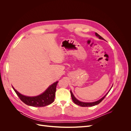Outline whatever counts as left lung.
Segmentation results:
<instances>
[{
    "label": "left lung",
    "mask_w": 131,
    "mask_h": 131,
    "mask_svg": "<svg viewBox=\"0 0 131 131\" xmlns=\"http://www.w3.org/2000/svg\"><path fill=\"white\" fill-rule=\"evenodd\" d=\"M95 34H96V36H97V37H98L99 39H102V40H104V39L101 36H100V35H99L98 34H97V33H95ZM112 87H113V86H112ZM112 88H111V89L112 88ZM111 89H110V90H111ZM110 90L109 91V92L110 91ZM109 92H108V93H107L103 97H102L101 99H100V100H98V101H96V102H90V103H89V102H82L79 101V100H78L77 99L74 97V94H73V93H72V91H70V94H71V96H72V100H73V101L74 102L75 104H77V105H79V106H81L87 107V106H94V105H97V104H100V103H101L103 100H104V98L105 97V96H106V95L108 94V93H109Z\"/></svg>",
    "instance_id": "left-lung-1"
}]
</instances>
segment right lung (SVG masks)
I'll list each match as a JSON object with an SVG mask.
<instances>
[{
	"label": "right lung",
	"instance_id": "1",
	"mask_svg": "<svg viewBox=\"0 0 131 131\" xmlns=\"http://www.w3.org/2000/svg\"><path fill=\"white\" fill-rule=\"evenodd\" d=\"M58 82H54L46 89L44 92L35 97L24 96L19 93L14 88V87H13V88L19 99L26 104L35 107H42L48 105L53 102Z\"/></svg>",
	"mask_w": 131,
	"mask_h": 131
}]
</instances>
